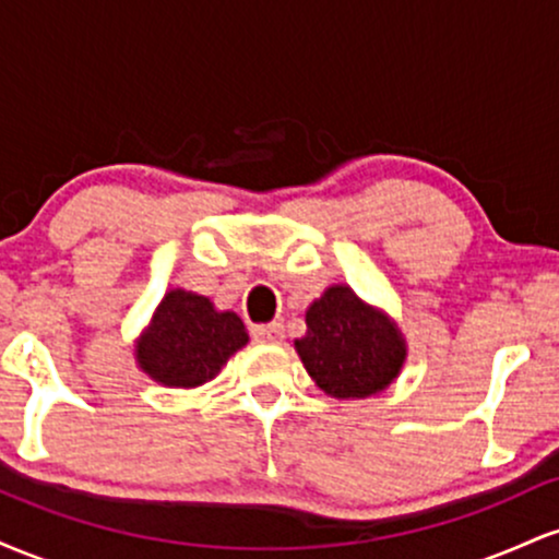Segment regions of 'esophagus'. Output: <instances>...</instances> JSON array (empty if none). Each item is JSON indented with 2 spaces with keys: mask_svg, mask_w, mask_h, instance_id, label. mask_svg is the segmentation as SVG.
<instances>
[{
  "mask_svg": "<svg viewBox=\"0 0 559 559\" xmlns=\"http://www.w3.org/2000/svg\"><path fill=\"white\" fill-rule=\"evenodd\" d=\"M252 336L258 338V342H265V344H281V342H284V325H281V323L254 325Z\"/></svg>",
  "mask_w": 559,
  "mask_h": 559,
  "instance_id": "esophagus-1",
  "label": "esophagus"
}]
</instances>
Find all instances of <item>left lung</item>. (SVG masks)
I'll return each mask as SVG.
<instances>
[{"label":"left lung","mask_w":559,"mask_h":559,"mask_svg":"<svg viewBox=\"0 0 559 559\" xmlns=\"http://www.w3.org/2000/svg\"><path fill=\"white\" fill-rule=\"evenodd\" d=\"M307 333L294 342L301 365L333 400H368L396 381L407 342L396 320L349 286L333 284L307 307Z\"/></svg>","instance_id":"left-lung-1"}]
</instances>
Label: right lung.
Returning <instances> with one entry per match:
<instances>
[{"instance_id":"add662e5","label":"right lung","mask_w":559,"mask_h":559,"mask_svg":"<svg viewBox=\"0 0 559 559\" xmlns=\"http://www.w3.org/2000/svg\"><path fill=\"white\" fill-rule=\"evenodd\" d=\"M247 344L249 333L234 310H217L197 292L170 288L136 338L133 357L159 386L197 389Z\"/></svg>"}]
</instances>
